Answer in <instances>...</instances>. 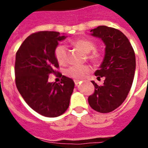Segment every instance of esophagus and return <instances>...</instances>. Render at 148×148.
Wrapping results in <instances>:
<instances>
[{
	"mask_svg": "<svg viewBox=\"0 0 148 148\" xmlns=\"http://www.w3.org/2000/svg\"><path fill=\"white\" fill-rule=\"evenodd\" d=\"M79 82H80L79 81V80H74V83H75L76 86H79Z\"/></svg>",
	"mask_w": 148,
	"mask_h": 148,
	"instance_id": "obj_1",
	"label": "esophagus"
}]
</instances>
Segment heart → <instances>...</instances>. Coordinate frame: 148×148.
I'll use <instances>...</instances> for the list:
<instances>
[{
	"label": "heart",
	"instance_id": "1",
	"mask_svg": "<svg viewBox=\"0 0 148 148\" xmlns=\"http://www.w3.org/2000/svg\"><path fill=\"white\" fill-rule=\"evenodd\" d=\"M73 44L77 47L80 48L85 53H88L87 56L88 59L94 63H97L102 59V54L98 51H93L92 53L90 52L95 49V44L94 41L85 38L77 39L73 41ZM54 56L57 62L60 64H66L68 60V53L67 48L65 45L59 44L56 47L54 51ZM91 71V68L88 65L84 66H73L66 70V75L69 77L79 80L83 79L87 74Z\"/></svg>",
	"mask_w": 148,
	"mask_h": 148
}]
</instances>
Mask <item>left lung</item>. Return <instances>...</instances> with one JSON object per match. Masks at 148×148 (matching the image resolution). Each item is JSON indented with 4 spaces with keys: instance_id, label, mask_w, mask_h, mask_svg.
Returning a JSON list of instances; mask_svg holds the SVG:
<instances>
[{
    "instance_id": "8db88e82",
    "label": "left lung",
    "mask_w": 148,
    "mask_h": 148,
    "mask_svg": "<svg viewBox=\"0 0 148 148\" xmlns=\"http://www.w3.org/2000/svg\"><path fill=\"white\" fill-rule=\"evenodd\" d=\"M92 36L101 38L105 44V54L95 75L105 78L102 86H95V92L88 98L95 111L108 113L125 100L133 82L136 61L135 51L126 36L116 28L99 26L90 31Z\"/></svg>"
}]
</instances>
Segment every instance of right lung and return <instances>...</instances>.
Masks as SVG:
<instances>
[{
	"mask_svg": "<svg viewBox=\"0 0 148 148\" xmlns=\"http://www.w3.org/2000/svg\"><path fill=\"white\" fill-rule=\"evenodd\" d=\"M66 38L56 31H38L28 36L16 52V87L28 105L45 117L64 113L74 90V81L56 71L59 66L54 51ZM51 73L61 75L62 82L49 83Z\"/></svg>",
	"mask_w": 148,
	"mask_h": 148,
	"instance_id": "add662e5",
	"label": "right lung"
}]
</instances>
